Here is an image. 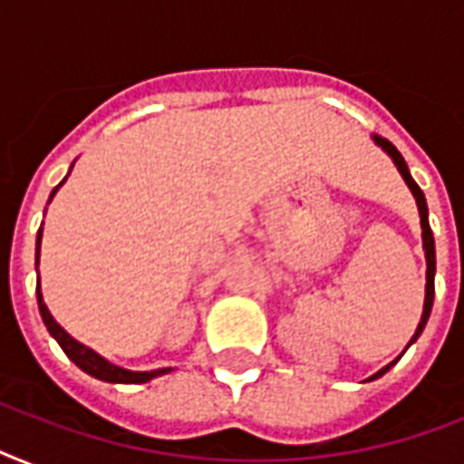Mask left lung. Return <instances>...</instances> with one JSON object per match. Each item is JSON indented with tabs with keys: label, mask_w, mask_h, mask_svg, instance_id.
<instances>
[{
	"label": "left lung",
	"mask_w": 464,
	"mask_h": 464,
	"mask_svg": "<svg viewBox=\"0 0 464 464\" xmlns=\"http://www.w3.org/2000/svg\"><path fill=\"white\" fill-rule=\"evenodd\" d=\"M371 140L378 144V147L385 151V154L392 159V163L397 166V170H400V175L404 178V182H407V188L411 189V195H414V199H417V207H419V218H421V243H424V255H426V296H424V310H421V320H419L417 324V332L411 334L410 344H414L419 339V334L424 332L426 323H429V315H431V308H433V276H436V246H433V233H431V226H429V207H426V197L424 192H421V188H419L417 182H414V178H411L410 168H407V163H404L402 154L397 151L395 147H392V141L382 140V137H378V134H371ZM407 344V346H410ZM397 361H400V356H397L395 361H390L388 366H382L378 373H373L368 381H375V378H381V375H385L390 371V368L395 366Z\"/></svg>",
	"instance_id": "obj_1"
}]
</instances>
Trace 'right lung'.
I'll return each mask as SVG.
<instances>
[{
	"label": "right lung",
	"instance_id": "1",
	"mask_svg": "<svg viewBox=\"0 0 464 464\" xmlns=\"http://www.w3.org/2000/svg\"><path fill=\"white\" fill-rule=\"evenodd\" d=\"M72 168H74V163H72ZM67 180V178H64ZM64 180L57 185V188L50 192V199H47V204L53 202V197L57 195V189L64 185ZM40 240H43V226H40L38 231V240H35V246H38V253H35V265H38L40 260ZM35 294H38V308H40V317H43V323H45L47 332L53 334L54 339H57V344L62 346V352L67 353L69 359L74 361L76 366L82 368L83 373L93 375V378H98V381L103 382H125V385H140V382H149L154 381V378H159V375H166L170 373L173 368H156V371H130V368H122V366H115V363H111L108 359H103L101 353L93 352L91 346L82 344V342H76L72 334H69L64 327H62L57 320L53 317V313L47 310L45 301H43V291H40V276H38V289H35Z\"/></svg>",
	"mask_w": 464,
	"mask_h": 464
}]
</instances>
